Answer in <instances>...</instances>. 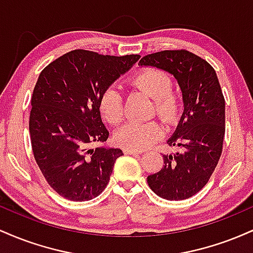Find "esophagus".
<instances>
[{
  "label": "esophagus",
  "instance_id": "1",
  "mask_svg": "<svg viewBox=\"0 0 253 253\" xmlns=\"http://www.w3.org/2000/svg\"><path fill=\"white\" fill-rule=\"evenodd\" d=\"M124 152H125V155H132V156H134V155H140L141 151L130 150V149H125Z\"/></svg>",
  "mask_w": 253,
  "mask_h": 253
}]
</instances>
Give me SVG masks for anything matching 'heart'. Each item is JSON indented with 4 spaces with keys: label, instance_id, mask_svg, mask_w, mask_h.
I'll list each match as a JSON object with an SVG mask.
<instances>
[{
    "label": "heart",
    "instance_id": "heart-1",
    "mask_svg": "<svg viewBox=\"0 0 253 253\" xmlns=\"http://www.w3.org/2000/svg\"><path fill=\"white\" fill-rule=\"evenodd\" d=\"M136 88L146 92L155 102V112L167 123L176 120L181 108V101L171 91V80L159 69L147 68L132 77ZM98 109L107 123L117 125L124 117L123 92L115 84H110L98 98ZM163 134V129L156 121H129L115 132L114 140L119 146L130 150H145L155 144Z\"/></svg>",
    "mask_w": 253,
    "mask_h": 253
}]
</instances>
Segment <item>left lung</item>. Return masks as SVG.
Wrapping results in <instances>:
<instances>
[{"label":"left lung","instance_id":"left-lung-1","mask_svg":"<svg viewBox=\"0 0 253 253\" xmlns=\"http://www.w3.org/2000/svg\"><path fill=\"white\" fill-rule=\"evenodd\" d=\"M139 65L153 66L172 75L182 90L184 104L181 120L168 140L178 151L163 155V168L147 177V183L163 199H189L210 181L222 152L225 98L215 70L187 50L147 54Z\"/></svg>","mask_w":253,"mask_h":253}]
</instances>
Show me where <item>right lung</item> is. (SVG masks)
Listing matches in <instances>:
<instances>
[{"label": "right lung", "instance_id": "1", "mask_svg": "<svg viewBox=\"0 0 253 253\" xmlns=\"http://www.w3.org/2000/svg\"><path fill=\"white\" fill-rule=\"evenodd\" d=\"M139 58L75 50L40 72L31 101L32 150L45 179L60 196L88 201L108 184L115 161L124 153L114 147L91 149L109 135L98 98Z\"/></svg>", "mask_w": 253, "mask_h": 253}]
</instances>
